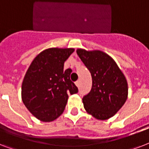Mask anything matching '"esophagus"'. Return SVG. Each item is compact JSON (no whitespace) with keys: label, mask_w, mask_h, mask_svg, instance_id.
Returning a JSON list of instances; mask_svg holds the SVG:
<instances>
[{"label":"esophagus","mask_w":149,"mask_h":149,"mask_svg":"<svg viewBox=\"0 0 149 149\" xmlns=\"http://www.w3.org/2000/svg\"><path fill=\"white\" fill-rule=\"evenodd\" d=\"M75 84H76V86L78 87V86H79V80H77V81L75 82Z\"/></svg>","instance_id":"obj_1"}]
</instances>
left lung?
I'll return each mask as SVG.
<instances>
[{
  "instance_id": "8db88e82",
  "label": "left lung",
  "mask_w": 149,
  "mask_h": 149,
  "mask_svg": "<svg viewBox=\"0 0 149 149\" xmlns=\"http://www.w3.org/2000/svg\"><path fill=\"white\" fill-rule=\"evenodd\" d=\"M92 77L91 92L83 98L84 109L100 120L112 118L125 104L128 95L126 77L108 54L100 50H77Z\"/></svg>"
}]
</instances>
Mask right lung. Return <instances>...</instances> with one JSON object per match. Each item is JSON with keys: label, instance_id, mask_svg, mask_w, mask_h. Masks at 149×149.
I'll list each match as a JSON object with an SVG mask.
<instances>
[{"label": "right lung", "instance_id": "obj_1", "mask_svg": "<svg viewBox=\"0 0 149 149\" xmlns=\"http://www.w3.org/2000/svg\"><path fill=\"white\" fill-rule=\"evenodd\" d=\"M73 48L43 50L29 65L22 85V99L29 112L43 122H51L63 113L68 94L78 89L70 80L72 70L64 71V63Z\"/></svg>", "mask_w": 149, "mask_h": 149}]
</instances>
